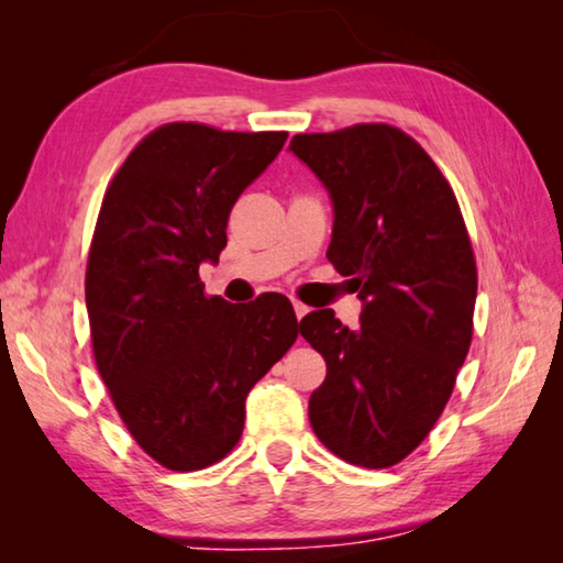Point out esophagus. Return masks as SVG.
I'll list each match as a JSON object with an SVG mask.
<instances>
[{"label":"esophagus","mask_w":563,"mask_h":563,"mask_svg":"<svg viewBox=\"0 0 563 563\" xmlns=\"http://www.w3.org/2000/svg\"><path fill=\"white\" fill-rule=\"evenodd\" d=\"M292 308H295V318H298V320H302L310 312L308 305L300 302V300H292Z\"/></svg>","instance_id":"1"}]
</instances>
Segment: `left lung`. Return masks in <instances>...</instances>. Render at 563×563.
<instances>
[{
  "label": "left lung",
  "mask_w": 563,
  "mask_h": 563,
  "mask_svg": "<svg viewBox=\"0 0 563 563\" xmlns=\"http://www.w3.org/2000/svg\"><path fill=\"white\" fill-rule=\"evenodd\" d=\"M290 151L328 188V261L365 305L357 330L332 310L300 320V335L328 365L310 395V424L340 460L385 470L430 434L470 352V233L450 180L402 129L298 133Z\"/></svg>",
  "instance_id": "8db88e82"
}]
</instances>
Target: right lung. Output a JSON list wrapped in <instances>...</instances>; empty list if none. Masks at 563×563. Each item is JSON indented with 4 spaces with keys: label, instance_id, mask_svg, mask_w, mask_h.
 Returning <instances> with one entry per match:
<instances>
[{
    "label": "right lung",
    "instance_id": "1",
    "mask_svg": "<svg viewBox=\"0 0 563 563\" xmlns=\"http://www.w3.org/2000/svg\"><path fill=\"white\" fill-rule=\"evenodd\" d=\"M285 139L164 123L103 194L84 283L93 360L126 430L166 470L221 462L243 434L251 387L298 338L285 295L231 305L198 278L228 243L238 196Z\"/></svg>",
    "mask_w": 563,
    "mask_h": 563
}]
</instances>
